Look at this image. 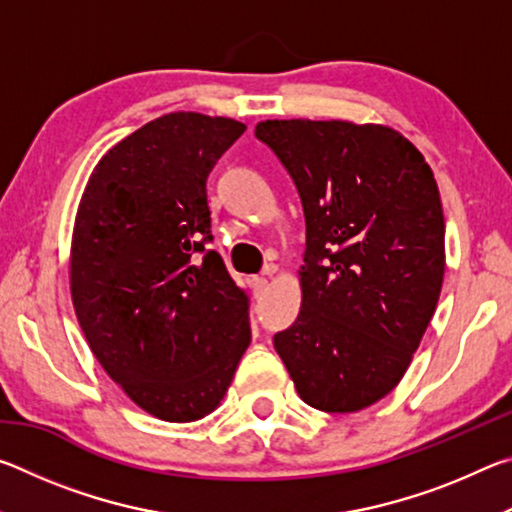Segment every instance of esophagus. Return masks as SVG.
Listing matches in <instances>:
<instances>
[{
    "label": "esophagus",
    "instance_id": "1",
    "mask_svg": "<svg viewBox=\"0 0 512 512\" xmlns=\"http://www.w3.org/2000/svg\"><path fill=\"white\" fill-rule=\"evenodd\" d=\"M266 287H268V280H266L264 275L253 277V291H255V296H262V293L266 291Z\"/></svg>",
    "mask_w": 512,
    "mask_h": 512
}]
</instances>
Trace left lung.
Masks as SVG:
<instances>
[{
	"mask_svg": "<svg viewBox=\"0 0 512 512\" xmlns=\"http://www.w3.org/2000/svg\"><path fill=\"white\" fill-rule=\"evenodd\" d=\"M255 135L289 171L307 223L300 314L273 345L302 402L361 411L400 384L438 305L445 216L436 178L381 124L266 119Z\"/></svg>",
	"mask_w": 512,
	"mask_h": 512,
	"instance_id": "1",
	"label": "left lung"
}]
</instances>
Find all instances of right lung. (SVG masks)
<instances>
[{"instance_id": "right-lung-1", "label": "right lung", "mask_w": 512, "mask_h": 512, "mask_svg": "<svg viewBox=\"0 0 512 512\" xmlns=\"http://www.w3.org/2000/svg\"><path fill=\"white\" fill-rule=\"evenodd\" d=\"M241 121L169 112L103 155L69 255L76 318L142 411L194 422L221 404L250 343L248 296L212 241L207 176Z\"/></svg>"}]
</instances>
